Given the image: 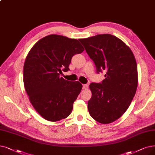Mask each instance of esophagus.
Here are the masks:
<instances>
[{"label": "esophagus", "instance_id": "34e87169", "mask_svg": "<svg viewBox=\"0 0 155 155\" xmlns=\"http://www.w3.org/2000/svg\"><path fill=\"white\" fill-rule=\"evenodd\" d=\"M82 88H83V89H87V88H88V85H87V84H84Z\"/></svg>", "mask_w": 155, "mask_h": 155}]
</instances>
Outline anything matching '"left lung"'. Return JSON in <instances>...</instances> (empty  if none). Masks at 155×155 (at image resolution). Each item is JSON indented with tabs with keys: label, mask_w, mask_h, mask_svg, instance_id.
<instances>
[{
	"label": "left lung",
	"mask_w": 155,
	"mask_h": 155,
	"mask_svg": "<svg viewBox=\"0 0 155 155\" xmlns=\"http://www.w3.org/2000/svg\"><path fill=\"white\" fill-rule=\"evenodd\" d=\"M79 41L95 63L97 73L106 71L101 83L89 85L90 115L101 124L112 123L124 115L135 96L138 84L136 58L129 46L111 34Z\"/></svg>",
	"instance_id": "obj_1"
}]
</instances>
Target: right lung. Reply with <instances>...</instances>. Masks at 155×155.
Instances as JSON below:
<instances>
[{"label":"right lung","instance_id":"right-lung-1","mask_svg":"<svg viewBox=\"0 0 155 155\" xmlns=\"http://www.w3.org/2000/svg\"><path fill=\"white\" fill-rule=\"evenodd\" d=\"M84 51L78 40L52 34L39 40L28 52L23 67L25 89L44 119L57 122L71 114L82 85L60 75L70 70L72 57Z\"/></svg>","mask_w":155,"mask_h":155}]
</instances>
